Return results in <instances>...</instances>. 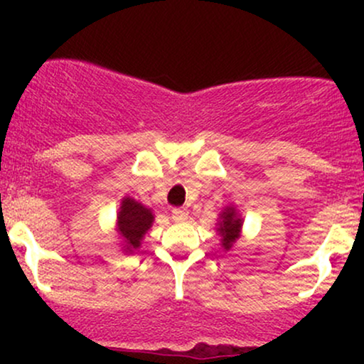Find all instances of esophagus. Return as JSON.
<instances>
[{
  "label": "esophagus",
  "mask_w": 364,
  "mask_h": 364,
  "mask_svg": "<svg viewBox=\"0 0 364 364\" xmlns=\"http://www.w3.org/2000/svg\"><path fill=\"white\" fill-rule=\"evenodd\" d=\"M188 215H190V212H188L186 208H173V214H171L174 223H185Z\"/></svg>",
  "instance_id": "1"
}]
</instances>
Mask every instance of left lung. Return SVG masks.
<instances>
[{
	"label": "left lung",
	"mask_w": 364,
	"mask_h": 364,
	"mask_svg": "<svg viewBox=\"0 0 364 364\" xmlns=\"http://www.w3.org/2000/svg\"><path fill=\"white\" fill-rule=\"evenodd\" d=\"M241 225H243V220L237 217L235 207H228L223 214H220V223L217 231H219L220 237H223L220 243H223L224 250H231V246L236 243L241 231Z\"/></svg>",
	"instance_id": "obj_1"
}]
</instances>
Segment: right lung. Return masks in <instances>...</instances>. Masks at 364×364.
I'll list each match as a JSON object with an SVG mask.
<instances>
[{
    "mask_svg": "<svg viewBox=\"0 0 364 364\" xmlns=\"http://www.w3.org/2000/svg\"><path fill=\"white\" fill-rule=\"evenodd\" d=\"M154 215L147 207L135 202L133 198H124L121 202V210L118 214V228L121 236H123L124 250L132 253L140 246L141 237L152 225Z\"/></svg>",
    "mask_w": 364,
    "mask_h": 364,
    "instance_id": "add662e5",
    "label": "right lung"
}]
</instances>
